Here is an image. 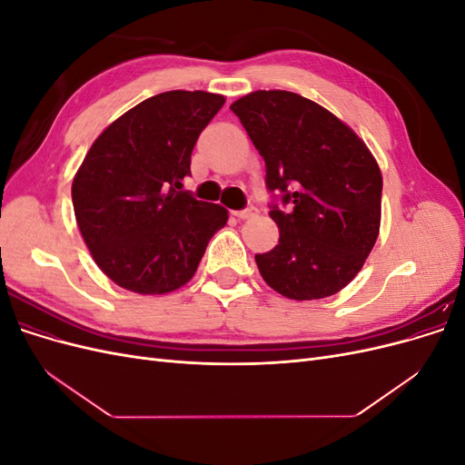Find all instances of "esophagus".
<instances>
[{
	"label": "esophagus",
	"mask_w": 465,
	"mask_h": 465,
	"mask_svg": "<svg viewBox=\"0 0 465 465\" xmlns=\"http://www.w3.org/2000/svg\"><path fill=\"white\" fill-rule=\"evenodd\" d=\"M234 215H236L238 219H250V217L256 215V207H254V205H248V207H244V209H241V211H234Z\"/></svg>",
	"instance_id": "1"
}]
</instances>
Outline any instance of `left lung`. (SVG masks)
<instances>
[{"instance_id":"obj_1","label":"left lung","mask_w":465,"mask_h":465,"mask_svg":"<svg viewBox=\"0 0 465 465\" xmlns=\"http://www.w3.org/2000/svg\"><path fill=\"white\" fill-rule=\"evenodd\" d=\"M265 161L279 244L256 254L263 281L294 301L341 291L380 231L382 174L359 135L323 106L289 91L231 104Z\"/></svg>"}]
</instances>
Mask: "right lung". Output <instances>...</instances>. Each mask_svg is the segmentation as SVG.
Segmentation results:
<instances>
[{
  "mask_svg": "<svg viewBox=\"0 0 465 465\" xmlns=\"http://www.w3.org/2000/svg\"><path fill=\"white\" fill-rule=\"evenodd\" d=\"M224 96L168 91L96 137L74 178L75 219L96 265L116 285L163 294L186 285L229 213L182 190L192 151Z\"/></svg>",
  "mask_w": 465,
  "mask_h": 465,
  "instance_id": "1",
  "label": "right lung"
}]
</instances>
